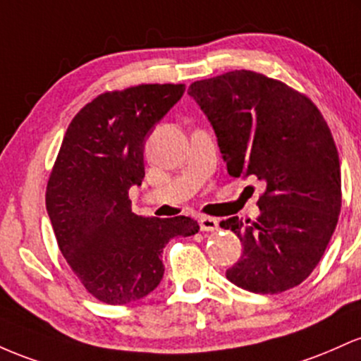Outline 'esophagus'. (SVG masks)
Here are the masks:
<instances>
[{
	"mask_svg": "<svg viewBox=\"0 0 361 361\" xmlns=\"http://www.w3.org/2000/svg\"><path fill=\"white\" fill-rule=\"evenodd\" d=\"M200 226H201L202 232H214V230L220 228V221H218L216 218H212V216H201Z\"/></svg>",
	"mask_w": 361,
	"mask_h": 361,
	"instance_id": "1",
	"label": "esophagus"
}]
</instances>
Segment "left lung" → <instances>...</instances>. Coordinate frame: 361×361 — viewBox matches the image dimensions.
Listing matches in <instances>:
<instances>
[{
	"instance_id": "obj_1",
	"label": "left lung",
	"mask_w": 361,
	"mask_h": 361,
	"mask_svg": "<svg viewBox=\"0 0 361 361\" xmlns=\"http://www.w3.org/2000/svg\"><path fill=\"white\" fill-rule=\"evenodd\" d=\"M208 117L233 177L266 185L256 221H221L244 252L226 278L254 293H281L315 269L341 212L333 135L310 99L254 71H228L188 90Z\"/></svg>"
}]
</instances>
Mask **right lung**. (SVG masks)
I'll return each mask as SVG.
<instances>
[{
    "label": "right lung",
    "instance_id": "right-lung-1",
    "mask_svg": "<svg viewBox=\"0 0 361 361\" xmlns=\"http://www.w3.org/2000/svg\"><path fill=\"white\" fill-rule=\"evenodd\" d=\"M184 90L167 83L102 93L73 117L61 143L47 214L73 273L109 305L152 293L164 278L170 238L200 230L189 216H137L129 200V189L143 182L148 136Z\"/></svg>",
    "mask_w": 361,
    "mask_h": 361
}]
</instances>
